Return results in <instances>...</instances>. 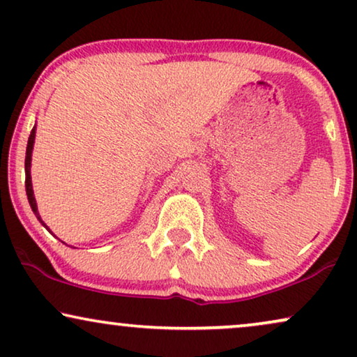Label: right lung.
<instances>
[{
    "label": "right lung",
    "mask_w": 357,
    "mask_h": 357,
    "mask_svg": "<svg viewBox=\"0 0 357 357\" xmlns=\"http://www.w3.org/2000/svg\"><path fill=\"white\" fill-rule=\"evenodd\" d=\"M33 141H36V126H33L32 131H31V136H29V141H27V149H26V193H27V199H29V204H31L33 214H36L38 221L43 227L47 229V231H50V227L47 226L45 222L42 221L40 214H38V209H37V203H36V197H33V190H32V178H31V160H32V151H33ZM52 232V231H50Z\"/></svg>",
    "instance_id": "right-lung-1"
}]
</instances>
